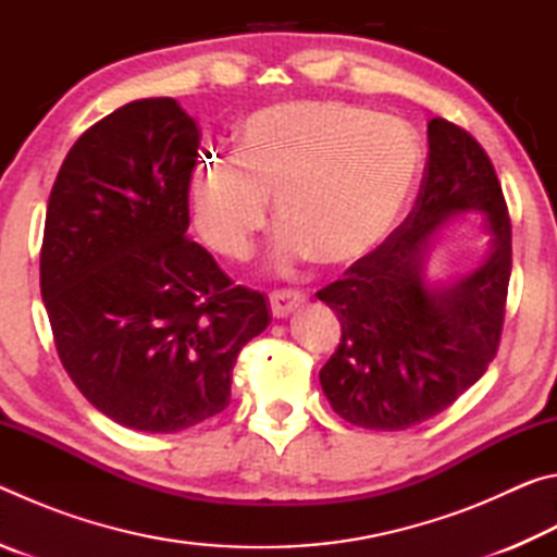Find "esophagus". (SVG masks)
Segmentation results:
<instances>
[{
	"label": "esophagus",
	"mask_w": 557,
	"mask_h": 557,
	"mask_svg": "<svg viewBox=\"0 0 557 557\" xmlns=\"http://www.w3.org/2000/svg\"><path fill=\"white\" fill-rule=\"evenodd\" d=\"M305 299L307 297L301 295L299 289H277L270 295V312L275 319H285L295 312L299 305H305Z\"/></svg>",
	"instance_id": "obj_1"
}]
</instances>
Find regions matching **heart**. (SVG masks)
Listing matches in <instances>:
<instances>
[{
  "instance_id": "1",
  "label": "heart",
  "mask_w": 557,
  "mask_h": 557,
  "mask_svg": "<svg viewBox=\"0 0 557 557\" xmlns=\"http://www.w3.org/2000/svg\"><path fill=\"white\" fill-rule=\"evenodd\" d=\"M422 172L414 129L338 100H285L245 117L235 157H203L188 176L201 238L225 258L250 256L268 223L282 225L272 265L312 258L351 265L398 225Z\"/></svg>"
}]
</instances>
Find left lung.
I'll return each mask as SVG.
<instances>
[{"label": "left lung", "instance_id": "left-lung-1", "mask_svg": "<svg viewBox=\"0 0 557 557\" xmlns=\"http://www.w3.org/2000/svg\"><path fill=\"white\" fill-rule=\"evenodd\" d=\"M418 201L381 248L319 292L342 342L319 383L336 414L366 430H408L447 410L496 356L511 280V221L492 162L465 129L428 122ZM472 213L487 256L459 278L432 281L431 245Z\"/></svg>", "mask_w": 557, "mask_h": 557}]
</instances>
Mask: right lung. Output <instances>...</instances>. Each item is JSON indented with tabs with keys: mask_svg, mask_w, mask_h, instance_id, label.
Returning <instances> with one entry per match:
<instances>
[{
	"mask_svg": "<svg viewBox=\"0 0 557 557\" xmlns=\"http://www.w3.org/2000/svg\"><path fill=\"white\" fill-rule=\"evenodd\" d=\"M199 127L174 98L135 100L83 132L51 188L41 297L63 369L117 425L169 435L231 403L240 348L270 324L188 240Z\"/></svg>",
	"mask_w": 557,
	"mask_h": 557,
	"instance_id": "1",
	"label": "right lung"
}]
</instances>
